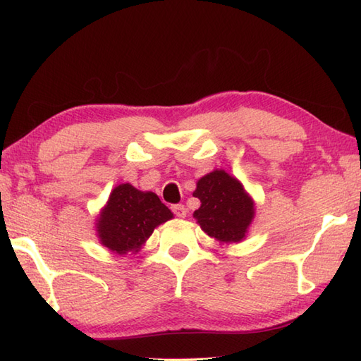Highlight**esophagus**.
I'll return each instance as SVG.
<instances>
[{"label":"esophagus","instance_id":"1","mask_svg":"<svg viewBox=\"0 0 361 361\" xmlns=\"http://www.w3.org/2000/svg\"><path fill=\"white\" fill-rule=\"evenodd\" d=\"M172 211H173V214L176 217H180V219H185L186 217V208H185V204H173L172 206Z\"/></svg>","mask_w":361,"mask_h":361}]
</instances>
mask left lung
<instances>
[{"label": "left lung", "mask_w": 361, "mask_h": 361, "mask_svg": "<svg viewBox=\"0 0 361 361\" xmlns=\"http://www.w3.org/2000/svg\"><path fill=\"white\" fill-rule=\"evenodd\" d=\"M194 197L202 202L194 217L206 234L221 243L245 239L255 219V202L239 180L214 171L197 181Z\"/></svg>", "instance_id": "left-lung-1"}]
</instances>
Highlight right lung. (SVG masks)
I'll list each match as a JSON object with an SVG mask.
<instances>
[{"instance_id": "add662e5", "label": "right lung", "mask_w": 361, "mask_h": 361, "mask_svg": "<svg viewBox=\"0 0 361 361\" xmlns=\"http://www.w3.org/2000/svg\"><path fill=\"white\" fill-rule=\"evenodd\" d=\"M172 217L173 214L157 194L142 192L126 183L111 190L109 202L99 214L96 229L104 247L118 255H135L153 229Z\"/></svg>"}]
</instances>
